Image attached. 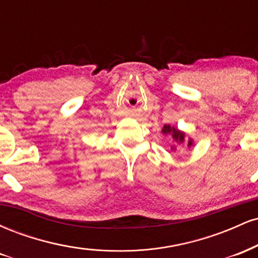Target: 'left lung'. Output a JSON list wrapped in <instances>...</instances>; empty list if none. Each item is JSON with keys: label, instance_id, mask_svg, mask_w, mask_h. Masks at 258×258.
Here are the masks:
<instances>
[{"label": "left lung", "instance_id": "left-lung-1", "mask_svg": "<svg viewBox=\"0 0 258 258\" xmlns=\"http://www.w3.org/2000/svg\"><path fill=\"white\" fill-rule=\"evenodd\" d=\"M162 133L164 135H171V137H172V141L174 143V146L171 147V149L172 150H176V144H183L185 143V146L188 148H190L191 146L194 144V141L193 138L190 137H186V133L180 131V130L176 128V127L172 126L171 127L170 125H165L162 127Z\"/></svg>", "mask_w": 258, "mask_h": 258}]
</instances>
